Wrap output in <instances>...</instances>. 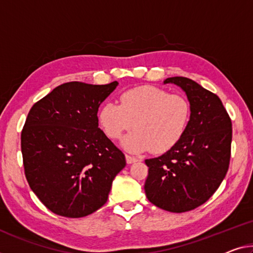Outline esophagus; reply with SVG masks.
Instances as JSON below:
<instances>
[{
  "mask_svg": "<svg viewBox=\"0 0 253 253\" xmlns=\"http://www.w3.org/2000/svg\"><path fill=\"white\" fill-rule=\"evenodd\" d=\"M126 163H127V164H133V163L138 162V159H137V158L132 157V156H130V155H126Z\"/></svg>",
  "mask_w": 253,
  "mask_h": 253,
  "instance_id": "esophagus-1",
  "label": "esophagus"
}]
</instances>
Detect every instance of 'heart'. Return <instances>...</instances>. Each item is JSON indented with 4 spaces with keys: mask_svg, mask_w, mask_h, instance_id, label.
I'll use <instances>...</instances> for the list:
<instances>
[{
    "mask_svg": "<svg viewBox=\"0 0 253 253\" xmlns=\"http://www.w3.org/2000/svg\"><path fill=\"white\" fill-rule=\"evenodd\" d=\"M99 126L108 138L122 141L130 153L164 154L183 138L191 119V105L182 95L153 86L132 88L120 95V105L107 102L99 107Z\"/></svg>",
    "mask_w": 253,
    "mask_h": 253,
    "instance_id": "obj_1",
    "label": "heart"
}]
</instances>
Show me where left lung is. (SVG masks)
<instances>
[{"instance_id":"left-lung-1","label":"left lung","mask_w":253,"mask_h":253,"mask_svg":"<svg viewBox=\"0 0 253 253\" xmlns=\"http://www.w3.org/2000/svg\"><path fill=\"white\" fill-rule=\"evenodd\" d=\"M191 105V119L180 142L162 156L146 159L148 200L170 212L192 211L211 198L226 175L232 122L219 97L189 78L172 77Z\"/></svg>"}]
</instances>
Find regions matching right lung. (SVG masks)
Listing matches in <instances>:
<instances>
[{
  "instance_id": "add662e5",
  "label": "right lung",
  "mask_w": 253,
  "mask_h": 253,
  "mask_svg": "<svg viewBox=\"0 0 253 253\" xmlns=\"http://www.w3.org/2000/svg\"><path fill=\"white\" fill-rule=\"evenodd\" d=\"M118 84H63L29 111L21 132L26 178L56 215L80 218L99 209L126 164L97 118Z\"/></svg>"
}]
</instances>
